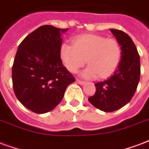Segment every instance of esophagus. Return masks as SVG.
<instances>
[{
    "mask_svg": "<svg viewBox=\"0 0 149 149\" xmlns=\"http://www.w3.org/2000/svg\"><path fill=\"white\" fill-rule=\"evenodd\" d=\"M76 81H77V83H79V85H83V84H85V81L79 80V79H76Z\"/></svg>",
    "mask_w": 149,
    "mask_h": 149,
    "instance_id": "1",
    "label": "esophagus"
}]
</instances>
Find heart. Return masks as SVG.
I'll return each instance as SVG.
<instances>
[{
  "label": "heart",
  "instance_id": "obj_1",
  "mask_svg": "<svg viewBox=\"0 0 149 149\" xmlns=\"http://www.w3.org/2000/svg\"><path fill=\"white\" fill-rule=\"evenodd\" d=\"M60 58L65 68L75 73L86 63L89 64L80 75L86 79L98 76L104 79L116 70L122 57V49L116 39L96 34L77 37L74 45L63 42L60 49Z\"/></svg>",
  "mask_w": 149,
  "mask_h": 149
}]
</instances>
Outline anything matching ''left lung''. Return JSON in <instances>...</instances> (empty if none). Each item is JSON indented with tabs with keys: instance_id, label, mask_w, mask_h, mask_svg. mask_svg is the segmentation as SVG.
Returning a JSON list of instances; mask_svg holds the SVG:
<instances>
[{
	"instance_id": "1",
	"label": "left lung",
	"mask_w": 149,
	"mask_h": 149,
	"mask_svg": "<svg viewBox=\"0 0 149 149\" xmlns=\"http://www.w3.org/2000/svg\"><path fill=\"white\" fill-rule=\"evenodd\" d=\"M122 49V57L117 69L107 80L95 83L97 88L89 101L95 108L111 112L123 108L132 99L141 75L140 56L130 37L125 32L110 29Z\"/></svg>"
}]
</instances>
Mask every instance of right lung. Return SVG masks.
Returning a JSON list of instances; mask_svg holds the SVG:
<instances>
[{
  "label": "right lung",
  "instance_id": "obj_1",
  "mask_svg": "<svg viewBox=\"0 0 149 149\" xmlns=\"http://www.w3.org/2000/svg\"><path fill=\"white\" fill-rule=\"evenodd\" d=\"M68 29L41 26L23 39L12 67V84L19 102L37 114L54 109L74 78L63 67L60 49Z\"/></svg>",
  "mask_w": 149,
  "mask_h": 149
}]
</instances>
